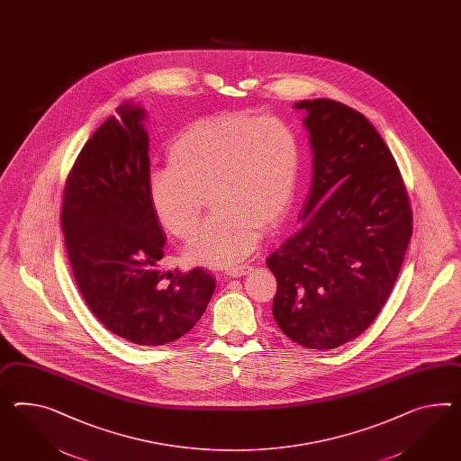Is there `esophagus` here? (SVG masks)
<instances>
[{
  "instance_id": "1",
  "label": "esophagus",
  "mask_w": 461,
  "mask_h": 461,
  "mask_svg": "<svg viewBox=\"0 0 461 461\" xmlns=\"http://www.w3.org/2000/svg\"><path fill=\"white\" fill-rule=\"evenodd\" d=\"M250 271H252V266L242 264V266H236V267L227 269V276H229V277H242V276H246V274H249Z\"/></svg>"
}]
</instances>
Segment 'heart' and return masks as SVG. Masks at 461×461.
Masks as SVG:
<instances>
[{
    "instance_id": "b5f03b06",
    "label": "heart",
    "mask_w": 461,
    "mask_h": 461,
    "mask_svg": "<svg viewBox=\"0 0 461 461\" xmlns=\"http://www.w3.org/2000/svg\"><path fill=\"white\" fill-rule=\"evenodd\" d=\"M167 168L147 178L157 221L187 240L207 197L212 217L185 249L187 259L230 266L250 256L262 229L276 230L294 207L301 177V140L289 120L222 112L195 120L167 145Z\"/></svg>"
}]
</instances>
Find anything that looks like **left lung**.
Listing matches in <instances>:
<instances>
[{
    "label": "left lung",
    "mask_w": 461,
    "mask_h": 461,
    "mask_svg": "<svg viewBox=\"0 0 461 461\" xmlns=\"http://www.w3.org/2000/svg\"><path fill=\"white\" fill-rule=\"evenodd\" d=\"M312 184L301 227L267 258L272 314L293 341L334 349L373 324L388 301L413 232L400 168L369 120L328 98L303 100Z\"/></svg>",
    "instance_id": "8db88e82"
}]
</instances>
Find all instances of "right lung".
Wrapping results in <instances>:
<instances>
[{"instance_id":"right-lung-1","label":"right lung","mask_w":461,"mask_h":461,"mask_svg":"<svg viewBox=\"0 0 461 461\" xmlns=\"http://www.w3.org/2000/svg\"><path fill=\"white\" fill-rule=\"evenodd\" d=\"M85 143L65 182L61 230L78 291L106 330L140 346L187 334L215 289L201 267L162 274L166 237L147 194L140 106L117 108ZM167 281H165V277Z\"/></svg>"}]
</instances>
